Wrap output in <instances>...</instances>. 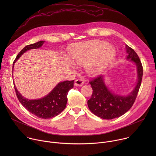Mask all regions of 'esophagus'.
<instances>
[{"instance_id": "esophagus-1", "label": "esophagus", "mask_w": 156, "mask_h": 156, "mask_svg": "<svg viewBox=\"0 0 156 156\" xmlns=\"http://www.w3.org/2000/svg\"><path fill=\"white\" fill-rule=\"evenodd\" d=\"M83 83H84V81H83V80H81V79H77V80H76L75 81L74 84L76 86H83Z\"/></svg>"}]
</instances>
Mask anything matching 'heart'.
Wrapping results in <instances>:
<instances>
[{
	"label": "heart",
	"instance_id": "obj_1",
	"mask_svg": "<svg viewBox=\"0 0 156 156\" xmlns=\"http://www.w3.org/2000/svg\"><path fill=\"white\" fill-rule=\"evenodd\" d=\"M70 54L73 62L81 65H86L88 74L97 76L114 60L116 51L106 41H90L76 44Z\"/></svg>",
	"mask_w": 156,
	"mask_h": 156
}]
</instances>
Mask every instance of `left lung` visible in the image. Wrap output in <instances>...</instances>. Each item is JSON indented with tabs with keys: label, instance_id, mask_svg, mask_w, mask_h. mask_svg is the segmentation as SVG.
I'll use <instances>...</instances> for the list:
<instances>
[{
	"label": "left lung",
	"instance_id": "obj_1",
	"mask_svg": "<svg viewBox=\"0 0 156 156\" xmlns=\"http://www.w3.org/2000/svg\"><path fill=\"white\" fill-rule=\"evenodd\" d=\"M125 48L128 54L126 60L135 63L137 72L136 84L131 93L126 95L114 93L107 86L104 75L90 83L93 91L91 99L87 101L88 107L94 115L103 119H115L128 112L134 104L140 90L143 73L141 62L134 50L127 45Z\"/></svg>",
	"mask_w": 156,
	"mask_h": 156
}]
</instances>
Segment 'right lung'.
<instances>
[{
    "label": "right lung",
    "instance_id": "1",
    "mask_svg": "<svg viewBox=\"0 0 156 156\" xmlns=\"http://www.w3.org/2000/svg\"><path fill=\"white\" fill-rule=\"evenodd\" d=\"M45 41H40L25 46L16 56L13 63L12 72L15 63L27 51L40 48ZM13 73V72H12ZM74 80L64 81L58 83L53 90L46 96L37 99H28L24 98L17 90L14 84L16 96L24 107L29 112L39 118L47 119L58 115L66 107L69 91L73 87Z\"/></svg>",
    "mask_w": 156,
    "mask_h": 156
}]
</instances>
